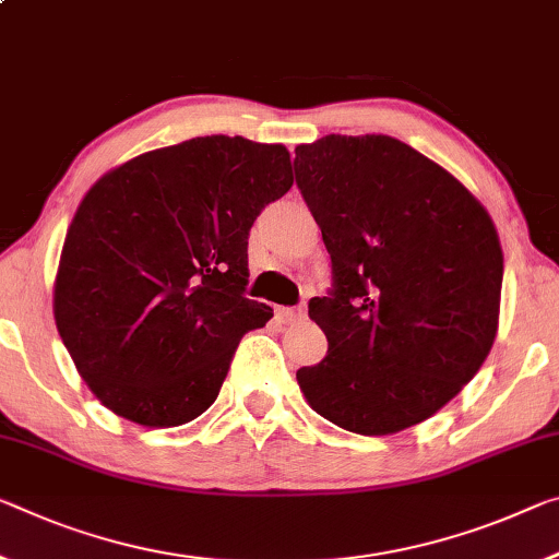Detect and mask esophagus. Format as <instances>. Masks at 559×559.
<instances>
[{"mask_svg": "<svg viewBox=\"0 0 559 559\" xmlns=\"http://www.w3.org/2000/svg\"><path fill=\"white\" fill-rule=\"evenodd\" d=\"M276 318L281 323H294L298 318H304V308H288V306H278L276 308Z\"/></svg>", "mask_w": 559, "mask_h": 559, "instance_id": "esophagus-1", "label": "esophagus"}]
</instances>
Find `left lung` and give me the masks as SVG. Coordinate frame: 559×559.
I'll use <instances>...</instances> for the list:
<instances>
[{
    "label": "left lung",
    "mask_w": 559,
    "mask_h": 559,
    "mask_svg": "<svg viewBox=\"0 0 559 559\" xmlns=\"http://www.w3.org/2000/svg\"><path fill=\"white\" fill-rule=\"evenodd\" d=\"M296 183L331 253L311 298L328 353L296 378L343 430L391 436L463 391L498 333L502 248L483 203L393 136L300 144Z\"/></svg>",
    "instance_id": "left-lung-1"
}]
</instances>
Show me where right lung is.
Returning a JSON list of instances; mask_svg holds the SVG:
<instances>
[{"label": "right lung", "instance_id": "obj_1", "mask_svg": "<svg viewBox=\"0 0 559 559\" xmlns=\"http://www.w3.org/2000/svg\"><path fill=\"white\" fill-rule=\"evenodd\" d=\"M290 186L286 146L216 134L88 189L61 248L55 321L111 413L174 428L216 401L238 341L273 316L246 298L248 231Z\"/></svg>", "mask_w": 559, "mask_h": 559}]
</instances>
